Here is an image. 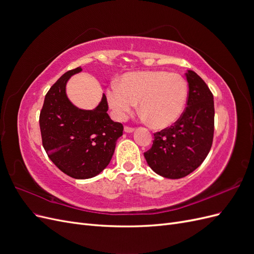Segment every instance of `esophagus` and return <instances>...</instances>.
<instances>
[{"mask_svg":"<svg viewBox=\"0 0 254 254\" xmlns=\"http://www.w3.org/2000/svg\"><path fill=\"white\" fill-rule=\"evenodd\" d=\"M124 131H125V132H127V133H131V132H133V131H134V128H132V127H129V126H125V128H124Z\"/></svg>","mask_w":254,"mask_h":254,"instance_id":"1","label":"esophagus"}]
</instances>
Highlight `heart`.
Masks as SVG:
<instances>
[{"label": "heart", "mask_w": 254, "mask_h": 254, "mask_svg": "<svg viewBox=\"0 0 254 254\" xmlns=\"http://www.w3.org/2000/svg\"><path fill=\"white\" fill-rule=\"evenodd\" d=\"M188 97L186 79L177 73L140 71L124 74L118 88L107 91L114 117L125 120L137 102L140 111L155 128H166L180 118Z\"/></svg>", "instance_id": "b5f03b06"}]
</instances>
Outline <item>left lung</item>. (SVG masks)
<instances>
[{
	"label": "left lung",
	"mask_w": 254,
	"mask_h": 254,
	"mask_svg": "<svg viewBox=\"0 0 254 254\" xmlns=\"http://www.w3.org/2000/svg\"><path fill=\"white\" fill-rule=\"evenodd\" d=\"M188 107L171 127L156 132L144 157L151 170L168 179L183 178L200 165L214 135V98L200 76L189 70Z\"/></svg>",
	"instance_id": "1"
}]
</instances>
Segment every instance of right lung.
<instances>
[{
    "label": "right lung",
    "mask_w": 254,
    "mask_h": 254,
    "mask_svg": "<svg viewBox=\"0 0 254 254\" xmlns=\"http://www.w3.org/2000/svg\"><path fill=\"white\" fill-rule=\"evenodd\" d=\"M80 71V66L67 71L51 87L44 98L39 124L42 145L52 162L72 178L89 179L110 163L124 127L107 113L105 94L93 110L78 109L68 101L66 82Z\"/></svg>",
    "instance_id": "1"
}]
</instances>
